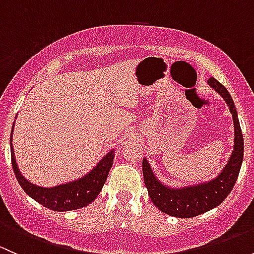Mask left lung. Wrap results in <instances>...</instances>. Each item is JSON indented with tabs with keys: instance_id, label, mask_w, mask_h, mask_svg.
I'll list each match as a JSON object with an SVG mask.
<instances>
[{
	"instance_id": "obj_1",
	"label": "left lung",
	"mask_w": 254,
	"mask_h": 254,
	"mask_svg": "<svg viewBox=\"0 0 254 254\" xmlns=\"http://www.w3.org/2000/svg\"><path fill=\"white\" fill-rule=\"evenodd\" d=\"M207 83L225 99L232 114L235 127L234 151H232L231 157L227 161L222 172L216 178L205 182V183L182 187V188H171V187L161 183L156 178L153 171L151 170L147 160L143 158L142 173L148 195H150L152 203L161 211L171 215V216L182 217V219L194 217L219 206L231 193L237 181L241 165H242L243 135L232 97L230 96L229 91L214 77L207 79Z\"/></svg>"
}]
</instances>
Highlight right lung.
Here are the masks:
<instances>
[{
    "mask_svg": "<svg viewBox=\"0 0 254 254\" xmlns=\"http://www.w3.org/2000/svg\"><path fill=\"white\" fill-rule=\"evenodd\" d=\"M12 134H13V127H12ZM12 134L9 143H11V160L14 176H16L18 183L20 184L23 190L30 198L42 204L43 206L54 210V211H70V210L81 209V207L91 204L101 193L113 166V158L115 156L114 150L109 151L97 163V166L91 172H88L81 178L68 182V183L60 184V186L51 187V188H44V187L30 183L20 173L16 162V157H14Z\"/></svg>",
    "mask_w": 254,
    "mask_h": 254,
    "instance_id": "obj_1",
    "label": "right lung"
}]
</instances>
